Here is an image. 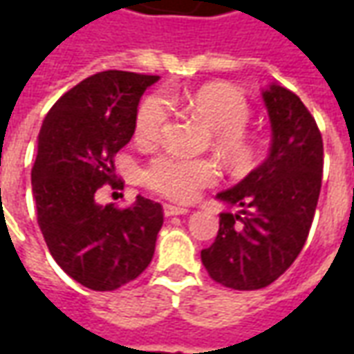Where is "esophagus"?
Here are the masks:
<instances>
[{"label":"esophagus","mask_w":354,"mask_h":354,"mask_svg":"<svg viewBox=\"0 0 354 354\" xmlns=\"http://www.w3.org/2000/svg\"><path fill=\"white\" fill-rule=\"evenodd\" d=\"M189 210L184 207H176V205H162V214L165 216H182L187 214Z\"/></svg>","instance_id":"34e87169"}]
</instances>
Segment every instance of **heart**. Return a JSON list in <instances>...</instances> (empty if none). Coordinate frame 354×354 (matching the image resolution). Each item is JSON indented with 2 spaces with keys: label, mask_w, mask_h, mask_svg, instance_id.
Here are the masks:
<instances>
[{
  "label": "heart",
  "mask_w": 354,
  "mask_h": 354,
  "mask_svg": "<svg viewBox=\"0 0 354 354\" xmlns=\"http://www.w3.org/2000/svg\"><path fill=\"white\" fill-rule=\"evenodd\" d=\"M172 106H185L201 121L216 131V144L235 165H243L254 153L252 140L246 134L250 121L248 102L237 88L223 85H205L193 93L147 94L140 102L134 132L140 142H155L167 131L172 119ZM222 170L210 159H189L178 153H159L142 170L144 184L172 201H193L205 187L214 185Z\"/></svg>",
  "instance_id": "heart-1"
}]
</instances>
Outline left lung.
Returning <instances> with one entry per match:
<instances>
[{
	"mask_svg": "<svg viewBox=\"0 0 354 354\" xmlns=\"http://www.w3.org/2000/svg\"><path fill=\"white\" fill-rule=\"evenodd\" d=\"M273 140L263 165L218 199L243 208L222 212L212 245L201 250L210 279L225 288L260 290L288 269L311 230L322 185L324 147L311 111L288 88L263 93Z\"/></svg>",
	"mask_w": 354,
	"mask_h": 354,
	"instance_id": "left-lung-1",
	"label": "left lung"
}]
</instances>
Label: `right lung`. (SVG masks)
<instances>
[{
	"label": "right lung",
	"instance_id": "1",
	"mask_svg": "<svg viewBox=\"0 0 354 354\" xmlns=\"http://www.w3.org/2000/svg\"><path fill=\"white\" fill-rule=\"evenodd\" d=\"M157 80L94 73L55 102L39 131L32 169L39 230L58 266L96 292L134 281L153 258L161 205L138 195L129 207H102L94 193L123 187L113 157L131 142L140 96Z\"/></svg>",
	"mask_w": 354,
	"mask_h": 354
}]
</instances>
